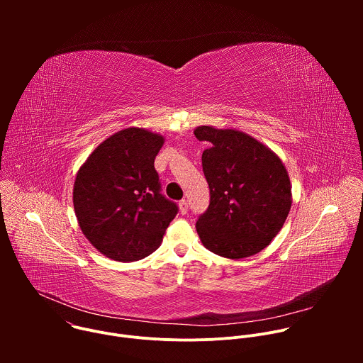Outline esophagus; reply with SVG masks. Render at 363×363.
I'll return each instance as SVG.
<instances>
[{
	"instance_id": "obj_1",
	"label": "esophagus",
	"mask_w": 363,
	"mask_h": 363,
	"mask_svg": "<svg viewBox=\"0 0 363 363\" xmlns=\"http://www.w3.org/2000/svg\"><path fill=\"white\" fill-rule=\"evenodd\" d=\"M178 205H179L181 214H186V213H188V202H186V199H181Z\"/></svg>"
}]
</instances>
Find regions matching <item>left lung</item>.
Returning a JSON list of instances; mask_svg holds the SVG:
<instances>
[{
	"mask_svg": "<svg viewBox=\"0 0 363 363\" xmlns=\"http://www.w3.org/2000/svg\"><path fill=\"white\" fill-rule=\"evenodd\" d=\"M194 135L210 145L202 152V169L211 201L195 225L201 242L233 260L260 252L291 208L284 164L269 146L237 129L198 126Z\"/></svg>",
	"mask_w": 363,
	"mask_h": 363,
	"instance_id": "1",
	"label": "left lung"
}]
</instances>
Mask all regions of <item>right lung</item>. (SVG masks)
Listing matches in <instances>:
<instances>
[{
  "mask_svg": "<svg viewBox=\"0 0 363 363\" xmlns=\"http://www.w3.org/2000/svg\"><path fill=\"white\" fill-rule=\"evenodd\" d=\"M165 138L143 128L103 140L80 167L73 205L84 237L115 262H136L157 250L178 214L160 191L153 162Z\"/></svg>",
  "mask_w": 363,
  "mask_h": 363,
  "instance_id": "obj_1",
  "label": "right lung"
}]
</instances>
